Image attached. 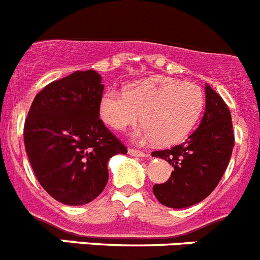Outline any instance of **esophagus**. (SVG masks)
Wrapping results in <instances>:
<instances>
[{
  "mask_svg": "<svg viewBox=\"0 0 260 260\" xmlns=\"http://www.w3.org/2000/svg\"><path fill=\"white\" fill-rule=\"evenodd\" d=\"M128 154H129V155H133V156H142V158L147 156V154L142 153V151H140V150H136V149H128Z\"/></svg>",
  "mask_w": 260,
  "mask_h": 260,
  "instance_id": "34e87169",
  "label": "esophagus"
}]
</instances>
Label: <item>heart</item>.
<instances>
[{"label": "heart", "instance_id": "1", "mask_svg": "<svg viewBox=\"0 0 260 260\" xmlns=\"http://www.w3.org/2000/svg\"><path fill=\"white\" fill-rule=\"evenodd\" d=\"M205 106L197 84L166 76H153L125 92L109 89L101 98L100 115L114 129H125L141 116L142 125L132 137L139 144L155 141L174 145L190 133Z\"/></svg>", "mask_w": 260, "mask_h": 260}]
</instances>
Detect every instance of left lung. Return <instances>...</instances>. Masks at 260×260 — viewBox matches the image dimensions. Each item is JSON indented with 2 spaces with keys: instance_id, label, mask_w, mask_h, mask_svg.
<instances>
[{
  "instance_id": "1",
  "label": "left lung",
  "mask_w": 260,
  "mask_h": 260,
  "mask_svg": "<svg viewBox=\"0 0 260 260\" xmlns=\"http://www.w3.org/2000/svg\"><path fill=\"white\" fill-rule=\"evenodd\" d=\"M233 146L228 106L206 84V111L200 127L184 144L151 153L174 167L167 181L153 186L156 200L171 209H184L209 197L228 167Z\"/></svg>"
}]
</instances>
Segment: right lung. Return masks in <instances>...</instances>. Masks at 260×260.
Listing matches in <instances>:
<instances>
[{"label":"right lung","instance_id":"1","mask_svg":"<svg viewBox=\"0 0 260 260\" xmlns=\"http://www.w3.org/2000/svg\"><path fill=\"white\" fill-rule=\"evenodd\" d=\"M93 70L48 84L35 97L24 123V146L37 180L58 202H92L109 180L107 162L125 154L100 119L104 84Z\"/></svg>","mask_w":260,"mask_h":260}]
</instances>
